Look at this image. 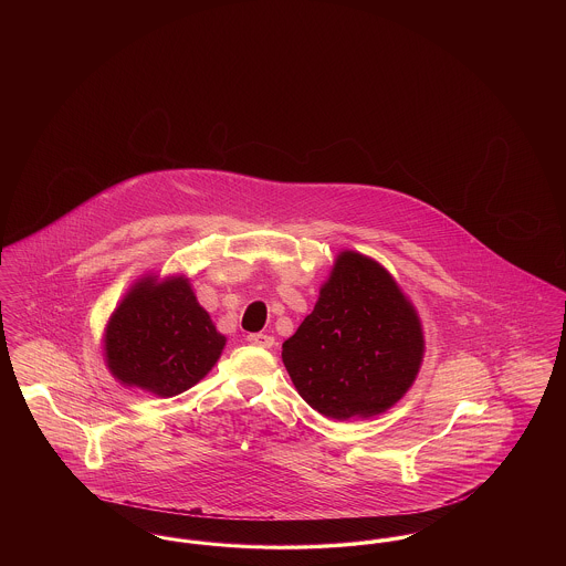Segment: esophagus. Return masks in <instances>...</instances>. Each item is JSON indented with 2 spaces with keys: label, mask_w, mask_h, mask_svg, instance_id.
<instances>
[{
  "label": "esophagus",
  "mask_w": 566,
  "mask_h": 566,
  "mask_svg": "<svg viewBox=\"0 0 566 566\" xmlns=\"http://www.w3.org/2000/svg\"><path fill=\"white\" fill-rule=\"evenodd\" d=\"M245 339L250 346H256V348H271L275 344V339L265 333H250Z\"/></svg>",
  "instance_id": "obj_1"
}]
</instances>
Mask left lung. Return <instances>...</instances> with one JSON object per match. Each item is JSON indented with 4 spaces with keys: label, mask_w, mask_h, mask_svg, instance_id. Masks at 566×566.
Returning <instances> with one entry per match:
<instances>
[{
    "label": "left lung",
    "mask_w": 566,
    "mask_h": 566,
    "mask_svg": "<svg viewBox=\"0 0 566 566\" xmlns=\"http://www.w3.org/2000/svg\"><path fill=\"white\" fill-rule=\"evenodd\" d=\"M424 358L420 316L376 259L342 250L314 312L282 344L296 392L331 420L374 418L399 403Z\"/></svg>",
    "instance_id": "obj_1"
}]
</instances>
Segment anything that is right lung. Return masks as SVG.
Returning <instances> with one entry per match:
<instances>
[{"instance_id": "obj_1", "label": "right lung", "mask_w": 566, "mask_h": 566, "mask_svg": "<svg viewBox=\"0 0 566 566\" xmlns=\"http://www.w3.org/2000/svg\"><path fill=\"white\" fill-rule=\"evenodd\" d=\"M224 344L185 273H144L109 314L102 352L118 384L167 399L208 376Z\"/></svg>"}]
</instances>
